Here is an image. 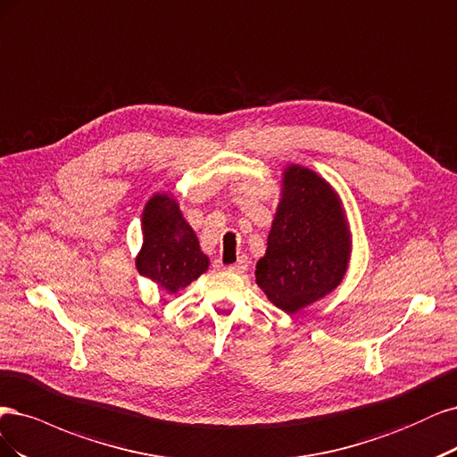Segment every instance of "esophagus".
<instances>
[{
  "instance_id": "esophagus-1",
  "label": "esophagus",
  "mask_w": 457,
  "mask_h": 457,
  "mask_svg": "<svg viewBox=\"0 0 457 457\" xmlns=\"http://www.w3.org/2000/svg\"><path fill=\"white\" fill-rule=\"evenodd\" d=\"M226 270H228V271H233V273H245V271L248 270V258H246V256H241L239 262L231 263V266H228Z\"/></svg>"
}]
</instances>
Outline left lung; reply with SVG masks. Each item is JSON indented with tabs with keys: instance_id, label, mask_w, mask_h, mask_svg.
Listing matches in <instances>:
<instances>
[{
	"instance_id": "1",
	"label": "left lung",
	"mask_w": 457,
	"mask_h": 457,
	"mask_svg": "<svg viewBox=\"0 0 457 457\" xmlns=\"http://www.w3.org/2000/svg\"><path fill=\"white\" fill-rule=\"evenodd\" d=\"M281 195L256 283L273 305L294 315L342 283L351 235L340 197L317 172L287 167Z\"/></svg>"
}]
</instances>
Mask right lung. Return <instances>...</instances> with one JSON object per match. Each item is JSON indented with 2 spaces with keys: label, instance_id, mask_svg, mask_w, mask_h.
Segmentation results:
<instances>
[{
  "label": "right lung",
  "instance_id": "1",
  "mask_svg": "<svg viewBox=\"0 0 457 457\" xmlns=\"http://www.w3.org/2000/svg\"><path fill=\"white\" fill-rule=\"evenodd\" d=\"M142 233L137 270L167 292H179L209 270V256L172 195L155 194L145 203Z\"/></svg>",
  "mask_w": 457,
  "mask_h": 457
}]
</instances>
